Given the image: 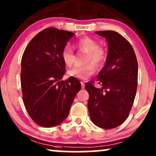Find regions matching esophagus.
<instances>
[{
  "instance_id": "obj_1",
  "label": "esophagus",
  "mask_w": 156,
  "mask_h": 156,
  "mask_svg": "<svg viewBox=\"0 0 156 156\" xmlns=\"http://www.w3.org/2000/svg\"><path fill=\"white\" fill-rule=\"evenodd\" d=\"M80 83H81V88L83 89L84 87H85V84H84L83 81H80Z\"/></svg>"
}]
</instances>
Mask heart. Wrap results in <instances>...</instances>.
Wrapping results in <instances>:
<instances>
[{"mask_svg":"<svg viewBox=\"0 0 156 156\" xmlns=\"http://www.w3.org/2000/svg\"><path fill=\"white\" fill-rule=\"evenodd\" d=\"M80 51L87 53L86 62L89 63L81 66H75L68 71V76L78 79H87L95 71V66L99 67L106 58V52L100 47L98 42L89 37H84L76 42ZM62 59L68 67L72 66L75 61V55L69 46H66L62 51Z\"/></svg>","mask_w":156,"mask_h":156,"instance_id":"1","label":"heart"}]
</instances>
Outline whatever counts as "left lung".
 I'll return each mask as SVG.
<instances>
[{"mask_svg":"<svg viewBox=\"0 0 156 156\" xmlns=\"http://www.w3.org/2000/svg\"><path fill=\"white\" fill-rule=\"evenodd\" d=\"M95 33L105 37L108 50L104 67L98 75L101 88L94 87L92 81L86 83L89 113L94 125L112 129L124 122L133 104L138 83L137 59L131 44L119 33Z\"/></svg>","mask_w":156,"mask_h":156,"instance_id":"obj_1","label":"left lung"}]
</instances>
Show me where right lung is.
Here are the masks:
<instances>
[{"mask_svg": "<svg viewBox=\"0 0 156 156\" xmlns=\"http://www.w3.org/2000/svg\"><path fill=\"white\" fill-rule=\"evenodd\" d=\"M75 34L55 28L40 31L28 44L21 60V88L27 112L40 126L51 128L69 114L80 81L62 80L66 67L62 51Z\"/></svg>", "mask_w": 156, "mask_h": 156, "instance_id": "right-lung-1", "label": "right lung"}]
</instances>
